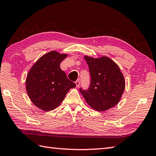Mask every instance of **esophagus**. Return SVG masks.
Returning a JSON list of instances; mask_svg holds the SVG:
<instances>
[{"instance_id": "esophagus-1", "label": "esophagus", "mask_w": 156, "mask_h": 156, "mask_svg": "<svg viewBox=\"0 0 156 156\" xmlns=\"http://www.w3.org/2000/svg\"><path fill=\"white\" fill-rule=\"evenodd\" d=\"M75 83H76V87H78L79 86H80V80H77L75 82Z\"/></svg>"}]
</instances>
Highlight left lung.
<instances>
[{"mask_svg": "<svg viewBox=\"0 0 156 156\" xmlns=\"http://www.w3.org/2000/svg\"><path fill=\"white\" fill-rule=\"evenodd\" d=\"M90 75L88 89L80 88L86 102L97 111H105L117 105L125 88V80L118 66L109 57L85 56Z\"/></svg>", "mask_w": 156, "mask_h": 156, "instance_id": "1", "label": "left lung"}]
</instances>
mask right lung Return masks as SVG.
<instances>
[{
	"label": "right lung",
	"mask_w": 156,
	"mask_h": 156,
	"mask_svg": "<svg viewBox=\"0 0 156 156\" xmlns=\"http://www.w3.org/2000/svg\"><path fill=\"white\" fill-rule=\"evenodd\" d=\"M67 57L51 51L44 55L30 69L26 79V90L32 102L43 111H50L60 105L70 88L76 87L60 63Z\"/></svg>",
	"instance_id": "right-lung-1"
}]
</instances>
